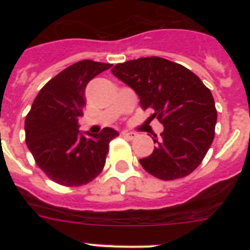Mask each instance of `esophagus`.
<instances>
[{"mask_svg": "<svg viewBox=\"0 0 250 250\" xmlns=\"http://www.w3.org/2000/svg\"><path fill=\"white\" fill-rule=\"evenodd\" d=\"M123 136L125 139H129V140H132V139H135L136 134L135 132H127V131H124L123 132Z\"/></svg>", "mask_w": 250, "mask_h": 250, "instance_id": "esophagus-1", "label": "esophagus"}]
</instances>
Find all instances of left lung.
<instances>
[{
	"label": "left lung",
	"instance_id": "1",
	"mask_svg": "<svg viewBox=\"0 0 250 250\" xmlns=\"http://www.w3.org/2000/svg\"><path fill=\"white\" fill-rule=\"evenodd\" d=\"M111 72L135 90L144 110L164 125L151 155L141 167L161 180L185 178L199 167L215 135L216 109L210 90L180 63L141 57L118 63Z\"/></svg>",
	"mask_w": 250,
	"mask_h": 250
}]
</instances>
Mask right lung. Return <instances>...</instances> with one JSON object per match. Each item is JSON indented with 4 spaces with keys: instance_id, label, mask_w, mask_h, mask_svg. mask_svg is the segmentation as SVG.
<instances>
[{
    "instance_id": "add662e5",
    "label": "right lung",
    "mask_w": 250,
    "mask_h": 250,
    "mask_svg": "<svg viewBox=\"0 0 250 250\" xmlns=\"http://www.w3.org/2000/svg\"><path fill=\"white\" fill-rule=\"evenodd\" d=\"M83 60L52 77L40 90L26 115V144L37 167L63 187L92 182L105 167L109 144L119 132L104 127L87 136L79 131V118L86 106V85L111 67Z\"/></svg>"
}]
</instances>
